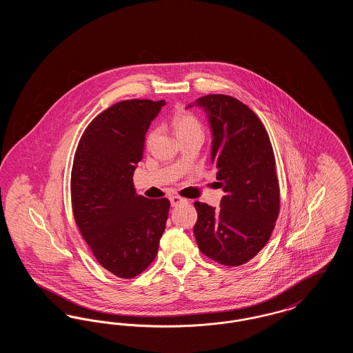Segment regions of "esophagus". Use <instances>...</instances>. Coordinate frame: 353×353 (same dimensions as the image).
Masks as SVG:
<instances>
[{
  "label": "esophagus",
  "mask_w": 353,
  "mask_h": 353,
  "mask_svg": "<svg viewBox=\"0 0 353 353\" xmlns=\"http://www.w3.org/2000/svg\"><path fill=\"white\" fill-rule=\"evenodd\" d=\"M169 201L172 203V206H179V205H181L183 202H185V200L183 197H180V196H170Z\"/></svg>",
  "instance_id": "1"
}]
</instances>
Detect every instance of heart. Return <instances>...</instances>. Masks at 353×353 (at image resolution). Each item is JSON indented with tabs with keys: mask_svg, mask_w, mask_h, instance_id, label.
Listing matches in <instances>:
<instances>
[{
	"mask_svg": "<svg viewBox=\"0 0 353 353\" xmlns=\"http://www.w3.org/2000/svg\"><path fill=\"white\" fill-rule=\"evenodd\" d=\"M172 125H173V130L177 134V137H181L185 134H201L202 132L201 124H200L199 119L184 110H179L174 112L173 119H172ZM152 136L153 134H151V137Z\"/></svg>",
	"mask_w": 353,
	"mask_h": 353,
	"instance_id": "1",
	"label": "heart"
}]
</instances>
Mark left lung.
<instances>
[{
	"mask_svg": "<svg viewBox=\"0 0 353 353\" xmlns=\"http://www.w3.org/2000/svg\"><path fill=\"white\" fill-rule=\"evenodd\" d=\"M194 104L208 115L212 163L225 196L219 209L194 202L199 219L193 232L202 254L225 266H241L269 242L279 214L274 151L262 121L242 101L210 94Z\"/></svg>",
	"mask_w": 353,
	"mask_h": 353,
	"instance_id": "1",
	"label": "left lung"
}]
</instances>
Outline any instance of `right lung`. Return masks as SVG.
<instances>
[{
  "label": "right lung",
  "instance_id": "obj_1",
  "mask_svg": "<svg viewBox=\"0 0 353 353\" xmlns=\"http://www.w3.org/2000/svg\"><path fill=\"white\" fill-rule=\"evenodd\" d=\"M165 101H119L85 128L71 170V205L94 256L119 278L147 269L168 219V199L150 200L134 190L145 134Z\"/></svg>",
  "mask_w": 353,
  "mask_h": 353
}]
</instances>
